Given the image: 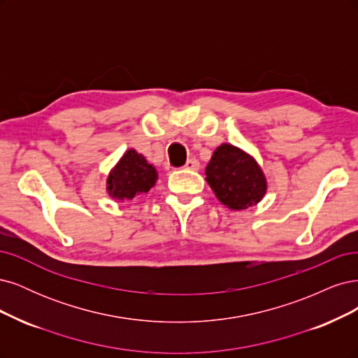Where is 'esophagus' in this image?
Here are the masks:
<instances>
[{
  "label": "esophagus",
  "mask_w": 358,
  "mask_h": 358,
  "mask_svg": "<svg viewBox=\"0 0 358 358\" xmlns=\"http://www.w3.org/2000/svg\"><path fill=\"white\" fill-rule=\"evenodd\" d=\"M184 168H186V169H190V171H198V169H199V160H198V159H194V157H192V159H189V160H187V164L184 165Z\"/></svg>",
  "instance_id": "34e87169"
}]
</instances>
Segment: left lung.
<instances>
[{
	"mask_svg": "<svg viewBox=\"0 0 358 358\" xmlns=\"http://www.w3.org/2000/svg\"><path fill=\"white\" fill-rule=\"evenodd\" d=\"M217 199L232 211L257 205L268 192V180L257 160L234 144L218 145L205 168Z\"/></svg>",
	"mask_w": 358,
	"mask_h": 358,
	"instance_id": "obj_1",
	"label": "left lung"
}]
</instances>
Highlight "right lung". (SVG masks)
<instances>
[{"mask_svg":"<svg viewBox=\"0 0 358 358\" xmlns=\"http://www.w3.org/2000/svg\"><path fill=\"white\" fill-rule=\"evenodd\" d=\"M157 180V169L135 148H129L108 172L106 186L111 199L124 202L147 193Z\"/></svg>","mask_w":358,"mask_h":358,"instance_id":"add662e5","label":"right lung"}]
</instances>
